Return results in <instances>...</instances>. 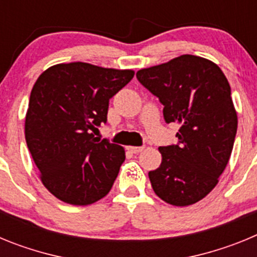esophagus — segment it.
Returning <instances> with one entry per match:
<instances>
[{
    "instance_id": "1",
    "label": "esophagus",
    "mask_w": 257,
    "mask_h": 257,
    "mask_svg": "<svg viewBox=\"0 0 257 257\" xmlns=\"http://www.w3.org/2000/svg\"><path fill=\"white\" fill-rule=\"evenodd\" d=\"M128 151L134 154H138L144 151V147H128Z\"/></svg>"
}]
</instances>
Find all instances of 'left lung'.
<instances>
[{
    "label": "left lung",
    "instance_id": "obj_1",
    "mask_svg": "<svg viewBox=\"0 0 257 257\" xmlns=\"http://www.w3.org/2000/svg\"><path fill=\"white\" fill-rule=\"evenodd\" d=\"M139 82L160 99L167 123L180 124L178 144L160 147L162 162L149 171L157 196L174 206H189L216 187L237 134L230 86L215 63L181 55L140 69Z\"/></svg>",
    "mask_w": 257,
    "mask_h": 257
}]
</instances>
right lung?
Returning <instances> with one entry per match:
<instances>
[{"label": "right lung", "mask_w": 257, "mask_h": 257, "mask_svg": "<svg viewBox=\"0 0 257 257\" xmlns=\"http://www.w3.org/2000/svg\"><path fill=\"white\" fill-rule=\"evenodd\" d=\"M134 70L76 61L38 77L26 115V140L51 194L76 206L91 205L112 189L124 149L94 134L106 122L109 99L130 82Z\"/></svg>", "instance_id": "obj_1"}]
</instances>
